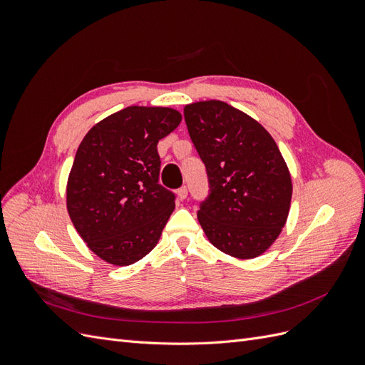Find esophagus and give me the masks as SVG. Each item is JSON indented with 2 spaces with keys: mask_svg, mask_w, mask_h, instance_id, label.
<instances>
[{
  "mask_svg": "<svg viewBox=\"0 0 365 365\" xmlns=\"http://www.w3.org/2000/svg\"><path fill=\"white\" fill-rule=\"evenodd\" d=\"M187 195H189V190H187L185 185H182L181 189H178V197H180V200H185Z\"/></svg>",
  "mask_w": 365,
  "mask_h": 365,
  "instance_id": "1",
  "label": "esophagus"
}]
</instances>
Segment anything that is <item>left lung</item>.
I'll list each match as a JSON object with an SVG mask.
<instances>
[{
	"mask_svg": "<svg viewBox=\"0 0 365 365\" xmlns=\"http://www.w3.org/2000/svg\"><path fill=\"white\" fill-rule=\"evenodd\" d=\"M184 120L208 180L197 220L217 250L257 257L279 237L291 205L277 145L256 120L219 101L187 105Z\"/></svg>",
	"mask_w": 365,
	"mask_h": 365,
	"instance_id": "1",
	"label": "left lung"
}]
</instances>
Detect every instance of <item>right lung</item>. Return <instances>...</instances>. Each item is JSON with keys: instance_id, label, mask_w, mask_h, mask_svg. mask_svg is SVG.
<instances>
[{"instance_id": "1", "label": "right lung", "mask_w": 365, "mask_h": 365, "mask_svg": "<svg viewBox=\"0 0 365 365\" xmlns=\"http://www.w3.org/2000/svg\"><path fill=\"white\" fill-rule=\"evenodd\" d=\"M180 121L170 108L128 106L93 126L77 149L67 208L77 233L108 263H135L157 245L176 200L160 184L157 145Z\"/></svg>"}]
</instances>
